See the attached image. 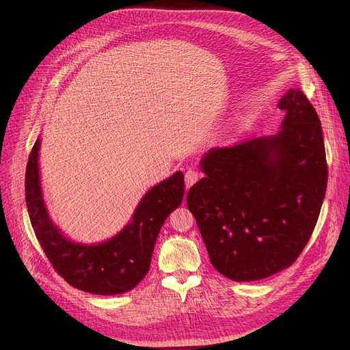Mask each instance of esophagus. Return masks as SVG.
Wrapping results in <instances>:
<instances>
[{"instance_id": "34e87169", "label": "esophagus", "mask_w": 350, "mask_h": 350, "mask_svg": "<svg viewBox=\"0 0 350 350\" xmlns=\"http://www.w3.org/2000/svg\"><path fill=\"white\" fill-rule=\"evenodd\" d=\"M198 177H200V173L196 169H189L185 174L186 187H191L193 185H196V183L198 181Z\"/></svg>"}]
</instances>
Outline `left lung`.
Returning a JSON list of instances; mask_svg holds the SVG:
<instances>
[{"label": "left lung", "instance_id": "1", "mask_svg": "<svg viewBox=\"0 0 350 350\" xmlns=\"http://www.w3.org/2000/svg\"><path fill=\"white\" fill-rule=\"evenodd\" d=\"M278 135L214 147L187 206L213 267L237 282L271 277L297 261L314 232L327 185L322 126L304 92L281 99Z\"/></svg>", "mask_w": 350, "mask_h": 350}]
</instances>
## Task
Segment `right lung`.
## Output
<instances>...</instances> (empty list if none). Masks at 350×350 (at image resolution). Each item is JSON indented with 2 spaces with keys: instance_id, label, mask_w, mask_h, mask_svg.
Wrapping results in <instances>:
<instances>
[{
  "instance_id": "obj_1",
  "label": "right lung",
  "mask_w": 350,
  "mask_h": 350,
  "mask_svg": "<svg viewBox=\"0 0 350 350\" xmlns=\"http://www.w3.org/2000/svg\"><path fill=\"white\" fill-rule=\"evenodd\" d=\"M38 150L40 139L28 157L25 200L33 232L53 269L73 288L95 295H119L133 289L149 272L165 218L181 204L185 176L177 172L149 190L132 221L112 240L83 245L68 240L48 217L40 186Z\"/></svg>"
}]
</instances>
